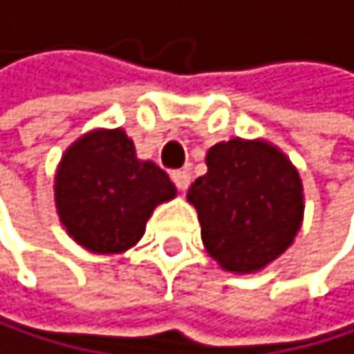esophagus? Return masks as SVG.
<instances>
[{"label":"esophagus","mask_w":354,"mask_h":354,"mask_svg":"<svg viewBox=\"0 0 354 354\" xmlns=\"http://www.w3.org/2000/svg\"><path fill=\"white\" fill-rule=\"evenodd\" d=\"M171 177H173V181H175V186H177L179 192L188 190V186H190V173L188 171H173Z\"/></svg>","instance_id":"34e87169"}]
</instances>
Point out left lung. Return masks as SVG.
Wrapping results in <instances>:
<instances>
[{"label":"left lung","instance_id":"1","mask_svg":"<svg viewBox=\"0 0 354 354\" xmlns=\"http://www.w3.org/2000/svg\"><path fill=\"white\" fill-rule=\"evenodd\" d=\"M205 164L207 173L188 190L205 251L227 272L263 270L301 231L305 196L299 171L261 138L214 145Z\"/></svg>","mask_w":354,"mask_h":354}]
</instances>
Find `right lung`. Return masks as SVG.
Instances as JSON below:
<instances>
[{
  "label": "right lung",
  "mask_w": 354,
  "mask_h": 354,
  "mask_svg": "<svg viewBox=\"0 0 354 354\" xmlns=\"http://www.w3.org/2000/svg\"><path fill=\"white\" fill-rule=\"evenodd\" d=\"M175 196V183L151 160L136 158L120 127L80 136L64 151L53 179L62 227L99 255H118L138 244L153 209Z\"/></svg>",
  "instance_id": "1"
}]
</instances>
